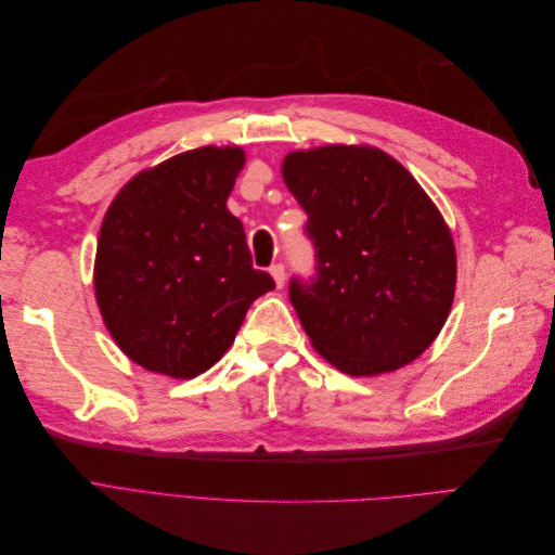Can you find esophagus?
<instances>
[{"instance_id":"34e87169","label":"esophagus","mask_w":555,"mask_h":555,"mask_svg":"<svg viewBox=\"0 0 555 555\" xmlns=\"http://www.w3.org/2000/svg\"><path fill=\"white\" fill-rule=\"evenodd\" d=\"M271 275H273V280H275V284H278V289H282L284 287V266L282 263H275V266H271Z\"/></svg>"}]
</instances>
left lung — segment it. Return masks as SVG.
Masks as SVG:
<instances>
[{"label":"left lung","instance_id":"8db88e82","mask_svg":"<svg viewBox=\"0 0 555 555\" xmlns=\"http://www.w3.org/2000/svg\"><path fill=\"white\" fill-rule=\"evenodd\" d=\"M282 178L317 251L312 284H289L312 347L351 377L422 357L456 292V245L422 184L379 147L340 143L294 150Z\"/></svg>","mask_w":555,"mask_h":555}]
</instances>
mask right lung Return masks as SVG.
<instances>
[{
    "label": "right lung",
    "mask_w": 555,
    "mask_h": 555,
    "mask_svg": "<svg viewBox=\"0 0 555 555\" xmlns=\"http://www.w3.org/2000/svg\"><path fill=\"white\" fill-rule=\"evenodd\" d=\"M238 145H204L133 176L99 231L94 296L115 345L150 373L190 379L236 340L247 308L275 289L251 268L227 198Z\"/></svg>",
    "instance_id": "add662e5"
}]
</instances>
